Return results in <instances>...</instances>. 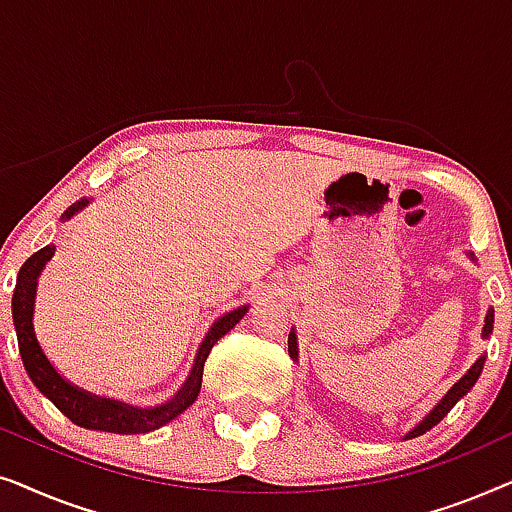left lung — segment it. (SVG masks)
Instances as JSON below:
<instances>
[{"label": "left lung", "mask_w": 512, "mask_h": 512, "mask_svg": "<svg viewBox=\"0 0 512 512\" xmlns=\"http://www.w3.org/2000/svg\"><path fill=\"white\" fill-rule=\"evenodd\" d=\"M492 328H494V310H489L487 312V317H485V331H482V335H485V338H489V333H492ZM289 354H291V359H298V347H296V333H291L289 335ZM482 366H485V356H480L478 361L473 363L471 366V370H468V373L461 377V380L454 384V387L447 391L445 394V398L443 401H440L436 408H433L429 415H426V419L419 426H415V429H412L410 433H408V438H415V436H422V433H426V431H431L433 426H436L440 419H443L447 412H450L452 408H454V403L459 401L461 396H466L468 391H471V387L475 384V380H478L480 377V373H482Z\"/></svg>", "instance_id": "obj_1"}]
</instances>
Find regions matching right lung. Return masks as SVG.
<instances>
[{"label": "right lung", "mask_w": 512, "mask_h": 512, "mask_svg": "<svg viewBox=\"0 0 512 512\" xmlns=\"http://www.w3.org/2000/svg\"><path fill=\"white\" fill-rule=\"evenodd\" d=\"M86 202L88 200H81L76 202L74 207H69V212H65V219H69L74 212H79ZM53 251H55L53 244H48V247L39 249L37 254L27 258L23 268L18 272L16 291H13V303H11L13 326H16L18 349H20V356H23V366L27 370V375H30V380L37 384V389L62 412V415L72 419L74 424L83 426V429H93V431L125 433V436H132V433H149L153 429H160V426L167 424L177 415H181V412H184L200 394L202 368H205V361L209 352H212V347L244 317L247 307H237V310L228 312L226 317H221L212 326V331L207 333L205 340H202L198 359H195L191 375H188L184 387L179 389V394L174 396L172 401H167L165 405H158V408H151V410L128 408V405L109 401V398L90 396L88 391L76 389L69 382L62 380V377L55 373L51 363H48L44 352H41L37 338H34L32 312H34V293H37V277L39 272L44 270L48 258L53 256Z\"/></svg>", "instance_id": "add662e5"}]
</instances>
